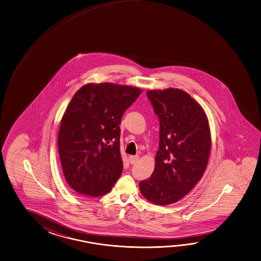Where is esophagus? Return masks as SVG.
Wrapping results in <instances>:
<instances>
[{
	"label": "esophagus",
	"mask_w": 261,
	"mask_h": 261,
	"mask_svg": "<svg viewBox=\"0 0 261 261\" xmlns=\"http://www.w3.org/2000/svg\"><path fill=\"white\" fill-rule=\"evenodd\" d=\"M128 160H129V163H130L132 165H134V164H136L138 160H139V156H138V155H130V156L128 157Z\"/></svg>",
	"instance_id": "1"
}]
</instances>
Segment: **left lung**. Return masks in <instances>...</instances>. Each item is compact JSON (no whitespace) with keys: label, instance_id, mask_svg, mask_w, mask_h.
<instances>
[{"label":"left lung","instance_id":"left-lung-1","mask_svg":"<svg viewBox=\"0 0 261 261\" xmlns=\"http://www.w3.org/2000/svg\"><path fill=\"white\" fill-rule=\"evenodd\" d=\"M159 118V150L152 175L140 182L145 199L157 205L175 203L203 175L212 138L201 106L177 88L147 91Z\"/></svg>","mask_w":261,"mask_h":261}]
</instances>
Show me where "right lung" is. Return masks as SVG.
Returning <instances> with one entry per match:
<instances>
[{"label": "right lung", "instance_id": "obj_1", "mask_svg": "<svg viewBox=\"0 0 261 261\" xmlns=\"http://www.w3.org/2000/svg\"><path fill=\"white\" fill-rule=\"evenodd\" d=\"M142 92L133 86L90 83L72 96L61 120L58 149L67 183L79 194L106 195L121 175L119 124Z\"/></svg>", "mask_w": 261, "mask_h": 261}]
</instances>
